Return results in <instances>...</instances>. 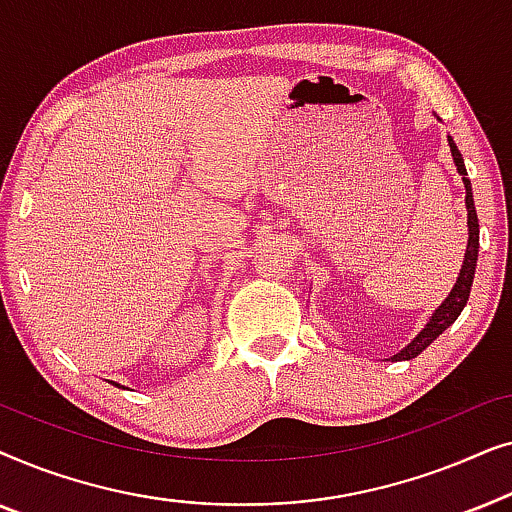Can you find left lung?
<instances>
[{
    "mask_svg": "<svg viewBox=\"0 0 512 512\" xmlns=\"http://www.w3.org/2000/svg\"><path fill=\"white\" fill-rule=\"evenodd\" d=\"M447 144H450V151H452V160L454 165H457V172L461 181H464V188H466V212H468V244H466V254H464V263H461V270H459V277L457 282H454L452 291L447 293V298L440 303L436 310L429 319H426V324L422 331H419L415 338H412L408 345H405L401 352L391 356L387 361H410L415 359L424 352L426 347L431 345L433 340L438 338L440 333L445 331V328H450L457 317L461 314V310L466 307V300L471 296V286H473V277H475V265H478V249H480V226H478V214H475V205H473V188H471V179H468V172H466V165H464V158H461V153L457 149V144H454V139L447 135Z\"/></svg>",
    "mask_w": 512,
    "mask_h": 512,
    "instance_id": "obj_1",
    "label": "left lung"
}]
</instances>
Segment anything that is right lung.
I'll return each instance as SVG.
<instances>
[{
  "mask_svg": "<svg viewBox=\"0 0 512 512\" xmlns=\"http://www.w3.org/2000/svg\"><path fill=\"white\" fill-rule=\"evenodd\" d=\"M114 384H116V387H121V384H118V382H114ZM123 389H125V387H123Z\"/></svg>",
  "mask_w": 512,
  "mask_h": 512,
  "instance_id": "1",
  "label": "right lung"
}]
</instances>
